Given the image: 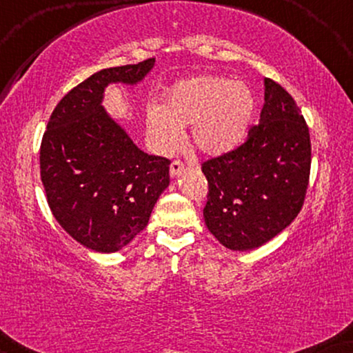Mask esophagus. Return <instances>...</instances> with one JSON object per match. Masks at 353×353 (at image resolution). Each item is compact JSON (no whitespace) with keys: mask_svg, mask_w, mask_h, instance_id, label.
Wrapping results in <instances>:
<instances>
[{"mask_svg":"<svg viewBox=\"0 0 353 353\" xmlns=\"http://www.w3.org/2000/svg\"><path fill=\"white\" fill-rule=\"evenodd\" d=\"M185 172V163H183L181 161H173L172 163H170V176H178V175H181V173Z\"/></svg>","mask_w":353,"mask_h":353,"instance_id":"34e87169","label":"esophagus"}]
</instances>
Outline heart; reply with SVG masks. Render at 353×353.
<instances>
[{
	"instance_id": "heart-1",
	"label": "heart",
	"mask_w": 353,
	"mask_h": 353,
	"mask_svg": "<svg viewBox=\"0 0 353 353\" xmlns=\"http://www.w3.org/2000/svg\"><path fill=\"white\" fill-rule=\"evenodd\" d=\"M248 85L225 77L199 75L170 88L162 108L148 110V137L162 154H173L191 127V141L207 156H220L243 141L254 117Z\"/></svg>"
}]
</instances>
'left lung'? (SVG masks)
Returning a JSON list of instances; mask_svg holds the SVG:
<instances>
[{
  "label": "left lung",
  "mask_w": 353,
  "mask_h": 353,
  "mask_svg": "<svg viewBox=\"0 0 353 353\" xmlns=\"http://www.w3.org/2000/svg\"><path fill=\"white\" fill-rule=\"evenodd\" d=\"M312 143L305 119L281 85L265 79L260 123L243 144L202 162L209 183L204 220L225 248L268 243L301 212L310 178Z\"/></svg>",
  "instance_id": "8db88e82"
}]
</instances>
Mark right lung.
<instances>
[{
  "mask_svg": "<svg viewBox=\"0 0 353 353\" xmlns=\"http://www.w3.org/2000/svg\"><path fill=\"white\" fill-rule=\"evenodd\" d=\"M154 57L96 72L52 110L40 146L48 205L62 228L85 248L115 252L144 226L170 183V161L149 156L101 105L109 83H137Z\"/></svg>",
  "mask_w": 353,
  "mask_h": 353,
  "instance_id": "right-lung-1",
  "label": "right lung"
}]
</instances>
